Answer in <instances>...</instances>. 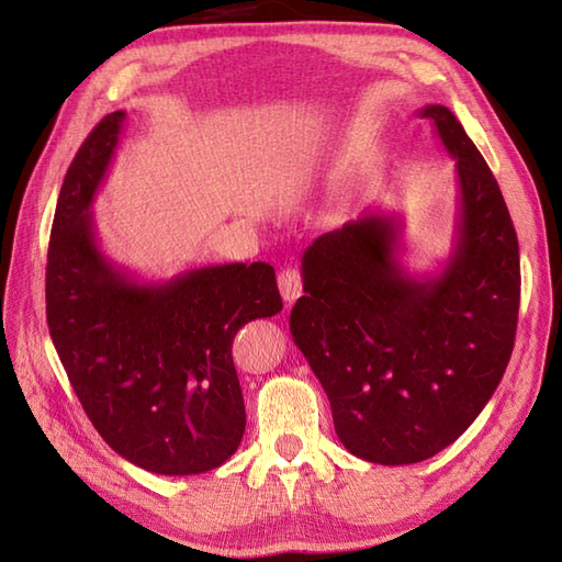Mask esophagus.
I'll return each mask as SVG.
<instances>
[{
    "label": "esophagus",
    "mask_w": 562,
    "mask_h": 562,
    "mask_svg": "<svg viewBox=\"0 0 562 562\" xmlns=\"http://www.w3.org/2000/svg\"><path fill=\"white\" fill-rule=\"evenodd\" d=\"M278 288L284 302H296L302 296V272L296 268H284L278 278Z\"/></svg>",
    "instance_id": "34e87169"
}]
</instances>
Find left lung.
I'll use <instances>...</instances> for the list:
<instances>
[{"label":"left lung","mask_w":562,"mask_h":562,"mask_svg":"<svg viewBox=\"0 0 562 562\" xmlns=\"http://www.w3.org/2000/svg\"><path fill=\"white\" fill-rule=\"evenodd\" d=\"M457 166L453 246L435 274L403 266V220L364 212L304 250L292 340L355 457L417 463L481 415L515 348L519 244L493 171L447 105L417 111Z\"/></svg>","instance_id":"8db88e82"}]
</instances>
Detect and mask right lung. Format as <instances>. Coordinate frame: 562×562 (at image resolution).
<instances>
[{"label": "right lung", "mask_w": 562, "mask_h": 562, "mask_svg": "<svg viewBox=\"0 0 562 562\" xmlns=\"http://www.w3.org/2000/svg\"><path fill=\"white\" fill-rule=\"evenodd\" d=\"M125 111L83 139L59 188L47 248L45 312L69 384L113 451L139 469L193 475L241 445L244 393L232 342L282 312L268 262H224L142 282L103 254L93 198L115 157Z\"/></svg>", "instance_id": "right-lung-1"}]
</instances>
